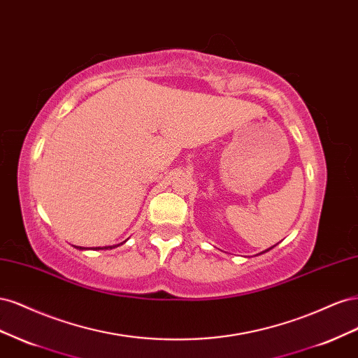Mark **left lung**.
<instances>
[{
	"mask_svg": "<svg viewBox=\"0 0 358 358\" xmlns=\"http://www.w3.org/2000/svg\"><path fill=\"white\" fill-rule=\"evenodd\" d=\"M270 249H272V248H268V249H266V251H264V252H267V251H270Z\"/></svg>",
	"mask_w": 358,
	"mask_h": 358,
	"instance_id": "1",
	"label": "left lung"
}]
</instances>
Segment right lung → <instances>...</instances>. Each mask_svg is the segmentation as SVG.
I'll use <instances>...</instances> for the list:
<instances>
[{"instance_id":"add662e5","label":"right lung","mask_w":358,"mask_h":358,"mask_svg":"<svg viewBox=\"0 0 358 358\" xmlns=\"http://www.w3.org/2000/svg\"><path fill=\"white\" fill-rule=\"evenodd\" d=\"M116 246H119V245H113V246H104V248H94V249H113V248H116ZM79 249H86V248H82V246H78Z\"/></svg>"}]
</instances>
